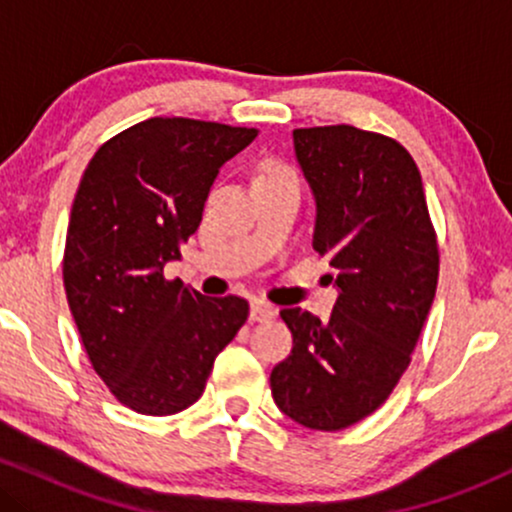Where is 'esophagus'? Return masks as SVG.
Returning <instances> with one entry per match:
<instances>
[{"mask_svg": "<svg viewBox=\"0 0 512 512\" xmlns=\"http://www.w3.org/2000/svg\"><path fill=\"white\" fill-rule=\"evenodd\" d=\"M274 315H276V308L272 303L262 301V298H255V301L250 303V317H252V320H257V322L272 320Z\"/></svg>", "mask_w": 512, "mask_h": 512, "instance_id": "34e87169", "label": "esophagus"}]
</instances>
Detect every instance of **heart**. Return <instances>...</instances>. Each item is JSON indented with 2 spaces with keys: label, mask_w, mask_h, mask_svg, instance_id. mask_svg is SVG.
Segmentation results:
<instances>
[{
  "label": "heart",
  "mask_w": 512,
  "mask_h": 512,
  "mask_svg": "<svg viewBox=\"0 0 512 512\" xmlns=\"http://www.w3.org/2000/svg\"><path fill=\"white\" fill-rule=\"evenodd\" d=\"M257 178H293V173L289 168L284 166V163L279 161H267L264 166L260 168V173H257Z\"/></svg>",
  "instance_id": "1"
}]
</instances>
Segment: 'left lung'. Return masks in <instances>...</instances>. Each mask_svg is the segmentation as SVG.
Instances as JSON below:
<instances>
[{"mask_svg":"<svg viewBox=\"0 0 512 512\" xmlns=\"http://www.w3.org/2000/svg\"><path fill=\"white\" fill-rule=\"evenodd\" d=\"M315 197L313 248L339 289L330 320L284 308L293 334L272 397L289 419L342 431L390 397L411 361L438 286V243L424 182L395 139L351 125L293 129Z\"/></svg>","mask_w":512,"mask_h":512,"instance_id":"left-lung-1","label":"left lung"}]
</instances>
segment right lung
<instances>
[{
    "label": "right lung",
    "instance_id": "add662e5",
    "mask_svg": "<svg viewBox=\"0 0 512 512\" xmlns=\"http://www.w3.org/2000/svg\"><path fill=\"white\" fill-rule=\"evenodd\" d=\"M255 137V127L151 117L88 161L69 216L64 291L93 370L132 411L168 416L195 404L248 320L245 298H207L163 267L197 231L219 168Z\"/></svg>",
    "mask_w": 512,
    "mask_h": 512
}]
</instances>
